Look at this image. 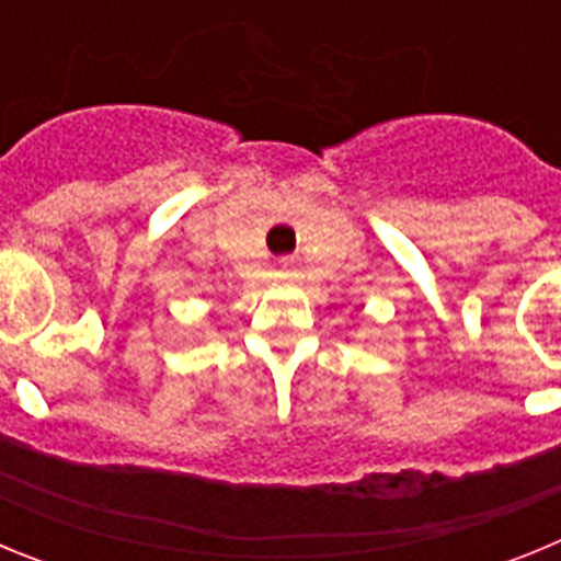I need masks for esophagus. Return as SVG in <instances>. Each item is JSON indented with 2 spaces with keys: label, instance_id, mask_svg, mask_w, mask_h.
<instances>
[{
  "label": "esophagus",
  "instance_id": "34e87169",
  "mask_svg": "<svg viewBox=\"0 0 561 561\" xmlns=\"http://www.w3.org/2000/svg\"><path fill=\"white\" fill-rule=\"evenodd\" d=\"M280 266H284V270H291V264H289V261H284V264H280Z\"/></svg>",
  "mask_w": 561,
  "mask_h": 561
}]
</instances>
